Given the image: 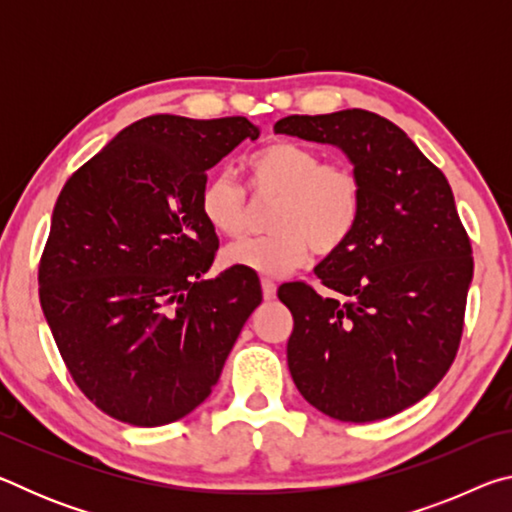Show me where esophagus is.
<instances>
[{
  "label": "esophagus",
  "mask_w": 512,
  "mask_h": 512,
  "mask_svg": "<svg viewBox=\"0 0 512 512\" xmlns=\"http://www.w3.org/2000/svg\"><path fill=\"white\" fill-rule=\"evenodd\" d=\"M262 293H264V300L275 298V282L268 280V277H264V280H262Z\"/></svg>",
  "instance_id": "1"
}]
</instances>
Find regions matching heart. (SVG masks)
I'll list each match as a JSON object with an SVG mask.
<instances>
[{"label": "heart", "instance_id": "b5f03b06", "mask_svg": "<svg viewBox=\"0 0 512 512\" xmlns=\"http://www.w3.org/2000/svg\"><path fill=\"white\" fill-rule=\"evenodd\" d=\"M255 196H275L264 237L235 241L223 250V264L262 275H284L307 262L311 248L332 255L348 244L363 212V183L350 164L323 162L305 144L277 140L246 158ZM205 223L223 237L246 228V194L230 171L205 178L198 196Z\"/></svg>", "mask_w": 512, "mask_h": 512}]
</instances>
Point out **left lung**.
<instances>
[{"mask_svg": "<svg viewBox=\"0 0 512 512\" xmlns=\"http://www.w3.org/2000/svg\"><path fill=\"white\" fill-rule=\"evenodd\" d=\"M275 133L332 144L363 183L361 221L318 280L277 291L293 316L291 377L318 411L372 422L429 395L452 366L463 334L474 259L452 187L402 128L368 110L291 115Z\"/></svg>", "mask_w": 512, "mask_h": 512, "instance_id": "8db88e82", "label": "left lung"}]
</instances>
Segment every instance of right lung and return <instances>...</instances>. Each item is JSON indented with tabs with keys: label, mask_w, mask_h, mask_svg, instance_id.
Returning a JSON list of instances; mask_svg holds the SVG:
<instances>
[{
	"label": "right lung",
	"mask_w": 512,
	"mask_h": 512,
	"mask_svg": "<svg viewBox=\"0 0 512 512\" xmlns=\"http://www.w3.org/2000/svg\"><path fill=\"white\" fill-rule=\"evenodd\" d=\"M259 128L246 117L151 115L67 180L40 259V305L69 375L103 413L160 427L207 400L262 302L246 271L203 280L219 237L207 169Z\"/></svg>",
	"instance_id": "obj_1"
}]
</instances>
